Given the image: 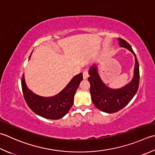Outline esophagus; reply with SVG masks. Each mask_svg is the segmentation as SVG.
Listing matches in <instances>:
<instances>
[{
  "instance_id": "esophagus-1",
  "label": "esophagus",
  "mask_w": 155,
  "mask_h": 155,
  "mask_svg": "<svg viewBox=\"0 0 155 155\" xmlns=\"http://www.w3.org/2000/svg\"><path fill=\"white\" fill-rule=\"evenodd\" d=\"M83 74V78H84V79H87L88 77H89V73H88L87 70H85V71H84Z\"/></svg>"
}]
</instances>
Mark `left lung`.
I'll list each match as a JSON object with an SVG mask.
<instances>
[{"label": "left lung", "mask_w": 155, "mask_h": 155, "mask_svg": "<svg viewBox=\"0 0 155 155\" xmlns=\"http://www.w3.org/2000/svg\"><path fill=\"white\" fill-rule=\"evenodd\" d=\"M120 47L125 48L134 54L135 66L134 77L132 81L120 89H111L103 83L100 78L97 65L90 68L88 78L90 83V93L93 104L102 111L105 113H115L122 110L129 104L137 92L139 87L140 72L139 64L136 54L128 42L122 38H118Z\"/></svg>", "instance_id": "obj_1"}]
</instances>
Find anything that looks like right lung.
<instances>
[{
	"instance_id": "1",
	"label": "right lung",
	"mask_w": 155,
	"mask_h": 155,
	"mask_svg": "<svg viewBox=\"0 0 155 155\" xmlns=\"http://www.w3.org/2000/svg\"><path fill=\"white\" fill-rule=\"evenodd\" d=\"M31 56V54L29 60ZM82 80V73L74 76L62 91L50 97L39 96L29 90L25 84L24 74L21 80V87L26 104L34 113L46 119L58 120L71 110L74 103L75 93Z\"/></svg>"
}]
</instances>
